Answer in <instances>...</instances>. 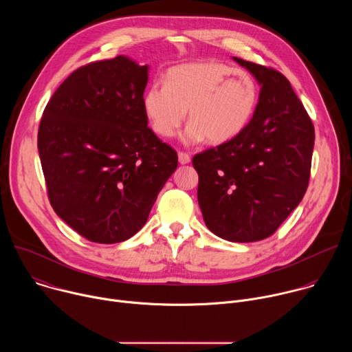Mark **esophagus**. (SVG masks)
<instances>
[{
	"mask_svg": "<svg viewBox=\"0 0 352 352\" xmlns=\"http://www.w3.org/2000/svg\"><path fill=\"white\" fill-rule=\"evenodd\" d=\"M178 162H179V164H189L190 163V156L188 153L179 152L178 153Z\"/></svg>",
	"mask_w": 352,
	"mask_h": 352,
	"instance_id": "obj_1",
	"label": "esophagus"
}]
</instances>
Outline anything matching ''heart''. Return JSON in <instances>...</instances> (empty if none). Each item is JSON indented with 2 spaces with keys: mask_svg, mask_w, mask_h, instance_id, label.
<instances>
[{
  "mask_svg": "<svg viewBox=\"0 0 352 352\" xmlns=\"http://www.w3.org/2000/svg\"><path fill=\"white\" fill-rule=\"evenodd\" d=\"M255 79L234 67L214 63H189L171 68L166 85L155 83L143 97V110L153 131L171 138L186 117L190 121L182 140L212 144L232 140L248 126L258 104Z\"/></svg>",
  "mask_w": 352,
  "mask_h": 352,
  "instance_id": "obj_1",
  "label": "heart"
}]
</instances>
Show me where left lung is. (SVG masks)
<instances>
[{
	"mask_svg": "<svg viewBox=\"0 0 352 352\" xmlns=\"http://www.w3.org/2000/svg\"><path fill=\"white\" fill-rule=\"evenodd\" d=\"M261 85L252 120L230 142L193 157L197 202L208 228L231 242L270 236L302 200L315 128L288 79L232 57Z\"/></svg>",
	"mask_w": 352,
	"mask_h": 352,
	"instance_id": "1",
	"label": "left lung"
}]
</instances>
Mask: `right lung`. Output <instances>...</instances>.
Returning <instances> with one entry per match:
<instances>
[{
    "label": "right lung",
    "mask_w": 352,
    "mask_h": 352,
    "mask_svg": "<svg viewBox=\"0 0 352 352\" xmlns=\"http://www.w3.org/2000/svg\"><path fill=\"white\" fill-rule=\"evenodd\" d=\"M148 67L118 56L72 72L44 109L37 147L50 204L97 243L133 236L178 166L147 126Z\"/></svg>",
    "instance_id": "1"
}]
</instances>
